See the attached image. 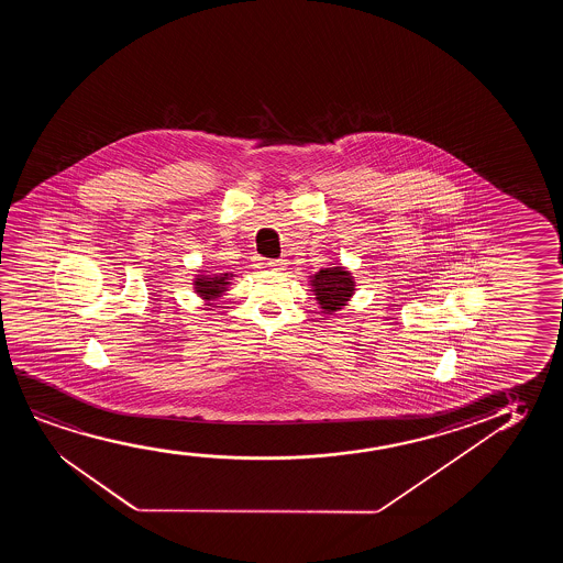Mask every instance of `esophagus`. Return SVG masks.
I'll return each mask as SVG.
<instances>
[{
	"label": "esophagus",
	"instance_id": "obj_1",
	"mask_svg": "<svg viewBox=\"0 0 563 563\" xmlns=\"http://www.w3.org/2000/svg\"><path fill=\"white\" fill-rule=\"evenodd\" d=\"M265 265H267L271 271H285L286 260H269Z\"/></svg>",
	"mask_w": 563,
	"mask_h": 563
}]
</instances>
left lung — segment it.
<instances>
[{"label":"left lung","instance_id":"8db88e82","mask_svg":"<svg viewBox=\"0 0 563 563\" xmlns=\"http://www.w3.org/2000/svg\"><path fill=\"white\" fill-rule=\"evenodd\" d=\"M311 292L323 313L332 316L334 311L344 308L354 296L355 283L350 271L344 267H324L311 277Z\"/></svg>","mask_w":563,"mask_h":563}]
</instances>
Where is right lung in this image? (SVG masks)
Returning <instances> with one entry per match:
<instances>
[{"instance_id": "right-lung-1", "label": "right lung", "mask_w": 563, "mask_h": 563, "mask_svg": "<svg viewBox=\"0 0 563 563\" xmlns=\"http://www.w3.org/2000/svg\"><path fill=\"white\" fill-rule=\"evenodd\" d=\"M231 273H221V275H198L194 280V290L203 300L211 301L223 296L224 290L231 285Z\"/></svg>"}]
</instances>
